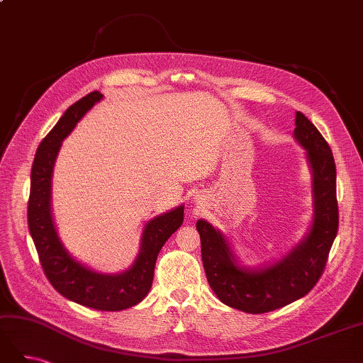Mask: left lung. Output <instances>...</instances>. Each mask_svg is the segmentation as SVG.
Masks as SVG:
<instances>
[{
  "mask_svg": "<svg viewBox=\"0 0 363 363\" xmlns=\"http://www.w3.org/2000/svg\"><path fill=\"white\" fill-rule=\"evenodd\" d=\"M294 138L306 150L312 169L313 221L309 233L286 256L269 267H239L227 238L204 219L196 221L201 259L212 291L224 304L247 313L280 309L309 294L323 276L337 233L336 167L323 135L301 112L295 115Z\"/></svg>",
  "mask_w": 363,
  "mask_h": 363,
  "instance_id": "left-lung-1",
  "label": "left lung"
}]
</instances>
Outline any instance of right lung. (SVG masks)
Instances as JSON below:
<instances>
[{"mask_svg":"<svg viewBox=\"0 0 363 363\" xmlns=\"http://www.w3.org/2000/svg\"><path fill=\"white\" fill-rule=\"evenodd\" d=\"M103 100L94 91L74 103L50 133L42 139L31 168L28 228L40 265L52 288L65 298L96 311L116 312L138 304L151 289L159 251L183 224L184 206L159 215L145 225L140 251L133 265L119 274H101L77 262L60 242L51 215V177L63 139L77 123Z\"/></svg>","mask_w":363,"mask_h":363,"instance_id":"right-lung-1","label":"right lung"}]
</instances>
